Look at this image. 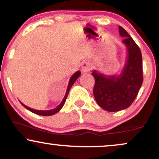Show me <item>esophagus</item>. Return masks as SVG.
Returning a JSON list of instances; mask_svg holds the SVG:
<instances>
[{
    "label": "esophagus",
    "mask_w": 159,
    "mask_h": 159,
    "mask_svg": "<svg viewBox=\"0 0 159 159\" xmlns=\"http://www.w3.org/2000/svg\"><path fill=\"white\" fill-rule=\"evenodd\" d=\"M91 64L88 61H84L82 64L81 66V71L82 73H87L90 71Z\"/></svg>",
    "instance_id": "esophagus-1"
}]
</instances>
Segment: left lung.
Instances as JSON below:
<instances>
[{"instance_id":"8db88e82","label":"left lung","mask_w":159,"mask_h":159,"mask_svg":"<svg viewBox=\"0 0 159 159\" xmlns=\"http://www.w3.org/2000/svg\"><path fill=\"white\" fill-rule=\"evenodd\" d=\"M119 34L127 51V59L119 75H106L93 70V95L97 103L107 111L129 107L136 98L143 82L142 54L127 31L119 26Z\"/></svg>"}]
</instances>
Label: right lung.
Listing matches in <instances>:
<instances>
[{
	"label": "right lung",
	"instance_id": "1",
	"mask_svg": "<svg viewBox=\"0 0 159 159\" xmlns=\"http://www.w3.org/2000/svg\"><path fill=\"white\" fill-rule=\"evenodd\" d=\"M80 75H81V72H80V71H76V72L74 74V75L71 76L70 80H69V84H68V87H67V90H66V94L64 95V99L62 100V101L61 102V103L58 105L57 107H56L55 108H53V109H51V110H46V111H41V110H35V109H33V108H31L30 107H28V106H25V104H23L21 102L20 103H21V105L23 106H25V107L28 109L30 111L34 113V114H36L38 115H41V116H51V115H53L56 114V113L59 111L61 109V108L63 107V106H64V104L65 103V101H66V98L68 96V94H69V90H70V89L72 85L75 83L76 80L78 79V77H80Z\"/></svg>",
	"mask_w": 159,
	"mask_h": 159
}]
</instances>
